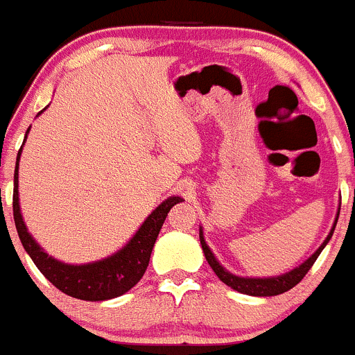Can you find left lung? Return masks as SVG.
I'll use <instances>...</instances> for the list:
<instances>
[{
    "label": "left lung",
    "mask_w": 355,
    "mask_h": 355,
    "mask_svg": "<svg viewBox=\"0 0 355 355\" xmlns=\"http://www.w3.org/2000/svg\"><path fill=\"white\" fill-rule=\"evenodd\" d=\"M338 214H340V210H338ZM336 220H338V217H336ZM336 220H335V226H336ZM335 226H333V230L329 231L328 238L322 241V245L318 248V250H315L314 255H311V257H309L304 264H300L298 268L293 269V271L286 272V275H282V276H276V278H240V276L231 275V272H227L226 269H224L223 266L216 261V257H214V254L210 252V248L207 247L205 240H203V236H202V230H200V243H202L203 254H205L207 262H209L210 268H212V271L216 272L217 278H219L224 285L231 286L233 290H236V292H240V293H245V295L272 297V295H279V293L288 292L290 288H293L297 283H300L302 279H304V276L307 275L309 269L312 268V264L315 262V259L319 257V254L322 252V248L326 247V243H328L329 238H331L333 231H335Z\"/></svg>",
    "instance_id": "1"
}]
</instances>
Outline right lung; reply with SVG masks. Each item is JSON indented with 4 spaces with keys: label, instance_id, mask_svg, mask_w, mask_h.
<instances>
[{
    "label": "right lung",
    "instance_id": "right-lung-1",
    "mask_svg": "<svg viewBox=\"0 0 355 355\" xmlns=\"http://www.w3.org/2000/svg\"><path fill=\"white\" fill-rule=\"evenodd\" d=\"M27 132H29V129H27ZM20 152H22V148H20ZM20 152L19 157H17L15 178H13V219H15V227L20 241H22L26 252L36 264V268L43 272L48 282L57 286L60 292L73 298H80V300H108V298L121 297L125 292H129L143 278L146 268H148L153 245H155L157 236L162 230L167 214L182 200L179 196H171L166 202L160 203L146 217L143 226L131 238V241L112 257L93 262V264H63V262H58L53 257H50L44 250H41L40 245L27 233V227L22 220L19 205Z\"/></svg>",
    "mask_w": 355,
    "mask_h": 355
}]
</instances>
